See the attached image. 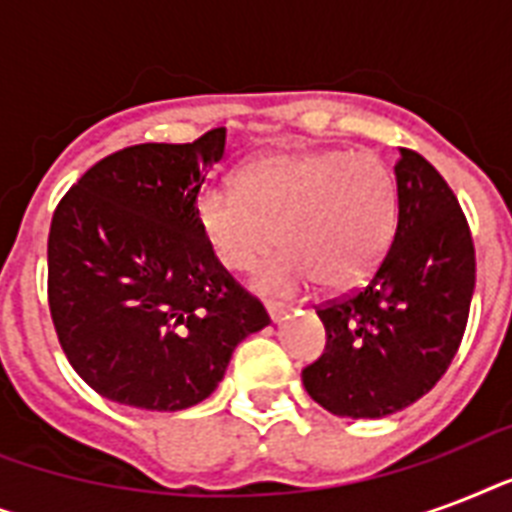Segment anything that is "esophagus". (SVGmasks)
<instances>
[{
	"mask_svg": "<svg viewBox=\"0 0 512 512\" xmlns=\"http://www.w3.org/2000/svg\"><path fill=\"white\" fill-rule=\"evenodd\" d=\"M268 316H271L273 324H279L287 316V311H284V305H268Z\"/></svg>",
	"mask_w": 512,
	"mask_h": 512,
	"instance_id": "34e87169",
	"label": "esophagus"
}]
</instances>
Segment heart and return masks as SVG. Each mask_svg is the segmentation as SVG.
<instances>
[{
  "mask_svg": "<svg viewBox=\"0 0 512 512\" xmlns=\"http://www.w3.org/2000/svg\"><path fill=\"white\" fill-rule=\"evenodd\" d=\"M396 180L374 154L281 151L257 156L233 188L196 199V225L228 271H257L263 295L292 297L324 284L350 289L372 276L396 231Z\"/></svg>",
  "mask_w": 512,
  "mask_h": 512,
  "instance_id": "heart-1",
  "label": "heart"
}]
</instances>
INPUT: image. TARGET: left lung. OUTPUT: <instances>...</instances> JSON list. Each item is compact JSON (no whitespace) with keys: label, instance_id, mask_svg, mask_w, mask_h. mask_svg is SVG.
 Instances as JSON below:
<instances>
[{"label":"left lung","instance_id":"obj_1","mask_svg":"<svg viewBox=\"0 0 512 512\" xmlns=\"http://www.w3.org/2000/svg\"><path fill=\"white\" fill-rule=\"evenodd\" d=\"M393 175L398 223L380 268L316 311L327 348L303 385L337 417L380 420L414 404L449 369L468 324L476 249L452 188L409 148Z\"/></svg>","mask_w":512,"mask_h":512}]
</instances>
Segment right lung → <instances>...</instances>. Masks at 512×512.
<instances>
[{"mask_svg": "<svg viewBox=\"0 0 512 512\" xmlns=\"http://www.w3.org/2000/svg\"><path fill=\"white\" fill-rule=\"evenodd\" d=\"M223 154V127L183 146L124 148L84 172L52 215V324L76 374L108 401L148 412L201 404L236 345L271 321L196 225L204 170Z\"/></svg>", "mask_w": 512, "mask_h": 512, "instance_id": "add662e5", "label": "right lung"}]
</instances>
